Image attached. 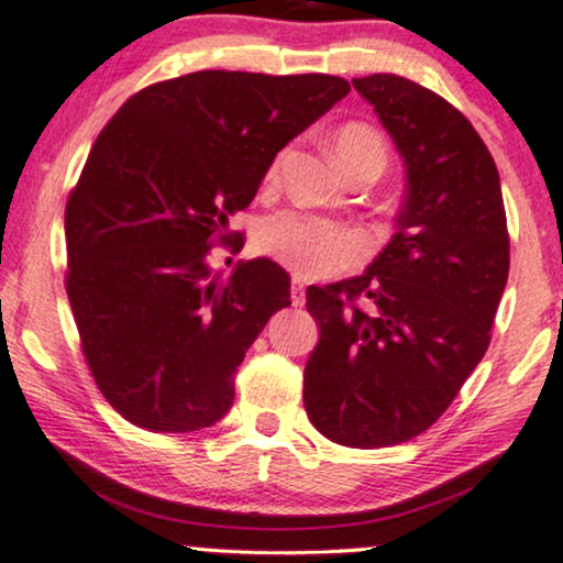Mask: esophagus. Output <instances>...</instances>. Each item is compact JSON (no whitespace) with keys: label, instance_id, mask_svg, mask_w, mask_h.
Returning a JSON list of instances; mask_svg holds the SVG:
<instances>
[{"label":"esophagus","instance_id":"34e87169","mask_svg":"<svg viewBox=\"0 0 563 563\" xmlns=\"http://www.w3.org/2000/svg\"><path fill=\"white\" fill-rule=\"evenodd\" d=\"M290 301H294V306H303V286H301V280H294V288H290Z\"/></svg>","mask_w":563,"mask_h":563}]
</instances>
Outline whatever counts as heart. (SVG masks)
Masks as SVG:
<instances>
[{
    "label": "heart",
    "mask_w": 563,
    "mask_h": 563,
    "mask_svg": "<svg viewBox=\"0 0 563 563\" xmlns=\"http://www.w3.org/2000/svg\"><path fill=\"white\" fill-rule=\"evenodd\" d=\"M332 145L343 168L358 161H374L379 168L387 163V145L368 124H345L334 134ZM277 170L280 158L269 166V179H275ZM260 249L298 277H327L343 273L364 257V239L332 220L306 212H280L262 225Z\"/></svg>",
    "instance_id": "heart-1"
}]
</instances>
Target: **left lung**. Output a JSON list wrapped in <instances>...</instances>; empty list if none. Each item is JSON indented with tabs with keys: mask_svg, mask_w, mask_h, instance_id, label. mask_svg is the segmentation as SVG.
Listing matches in <instances>:
<instances>
[{
	"mask_svg": "<svg viewBox=\"0 0 563 563\" xmlns=\"http://www.w3.org/2000/svg\"><path fill=\"white\" fill-rule=\"evenodd\" d=\"M408 170L397 233L364 275L306 288L319 343L309 421L334 444L416 439L481 364L509 275L499 170L450 101L397 75L355 77Z\"/></svg>",
	"mask_w": 563,
	"mask_h": 563,
	"instance_id": "1",
	"label": "left lung"
}]
</instances>
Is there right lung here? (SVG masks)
<instances>
[{
  "mask_svg": "<svg viewBox=\"0 0 563 563\" xmlns=\"http://www.w3.org/2000/svg\"><path fill=\"white\" fill-rule=\"evenodd\" d=\"M347 90L332 75L202 69L134 92L98 134L64 210V286L92 379L130 423L187 433L229 412L290 277L260 257L220 280L212 244L241 252L229 218Z\"/></svg>",
  "mask_w": 563,
  "mask_h": 563,
  "instance_id": "right-lung-1",
  "label": "right lung"
}]
</instances>
